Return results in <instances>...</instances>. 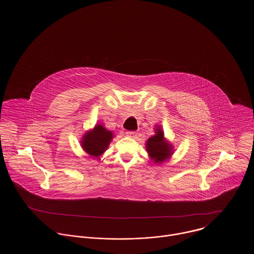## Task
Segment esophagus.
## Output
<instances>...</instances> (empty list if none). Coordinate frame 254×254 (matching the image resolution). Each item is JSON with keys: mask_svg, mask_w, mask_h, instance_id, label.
<instances>
[{"mask_svg": "<svg viewBox=\"0 0 254 254\" xmlns=\"http://www.w3.org/2000/svg\"><path fill=\"white\" fill-rule=\"evenodd\" d=\"M127 135L130 138H136L137 137V132L136 131H127Z\"/></svg>", "mask_w": 254, "mask_h": 254, "instance_id": "obj_1", "label": "esophagus"}]
</instances>
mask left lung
Here are the masks:
<instances>
[{
    "label": "left lung",
    "mask_w": 254,
    "mask_h": 254,
    "mask_svg": "<svg viewBox=\"0 0 254 254\" xmlns=\"http://www.w3.org/2000/svg\"><path fill=\"white\" fill-rule=\"evenodd\" d=\"M172 145L165 141L164 132L157 128L156 134L146 142V150L155 163H162L172 154Z\"/></svg>",
    "instance_id": "8db88e82"
}]
</instances>
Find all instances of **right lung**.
Wrapping results in <instances>:
<instances>
[{"mask_svg": "<svg viewBox=\"0 0 254 254\" xmlns=\"http://www.w3.org/2000/svg\"><path fill=\"white\" fill-rule=\"evenodd\" d=\"M112 138V132L107 130L101 125H97L92 131L86 133L84 136L82 146L86 153L98 157L108 148Z\"/></svg>", "mask_w": 254, "mask_h": 254, "instance_id": "1", "label": "right lung"}]
</instances>
